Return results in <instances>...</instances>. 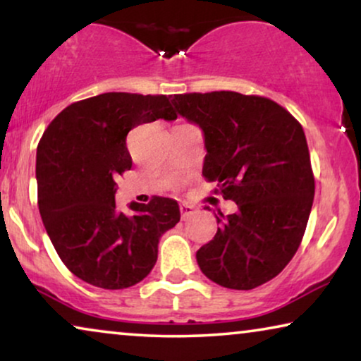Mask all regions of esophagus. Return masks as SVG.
I'll list each match as a JSON object with an SVG mask.
<instances>
[{
  "instance_id": "esophagus-1",
  "label": "esophagus",
  "mask_w": 361,
  "mask_h": 361,
  "mask_svg": "<svg viewBox=\"0 0 361 361\" xmlns=\"http://www.w3.org/2000/svg\"><path fill=\"white\" fill-rule=\"evenodd\" d=\"M180 214H182V219L187 220L195 214V209L189 204H180Z\"/></svg>"
}]
</instances>
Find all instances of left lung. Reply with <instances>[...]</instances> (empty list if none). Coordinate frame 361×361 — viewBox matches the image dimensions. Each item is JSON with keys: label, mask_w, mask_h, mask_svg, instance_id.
<instances>
[{"label": "left lung", "mask_w": 361, "mask_h": 361, "mask_svg": "<svg viewBox=\"0 0 361 361\" xmlns=\"http://www.w3.org/2000/svg\"><path fill=\"white\" fill-rule=\"evenodd\" d=\"M182 118L202 130V174L219 182L238 210L216 216L214 240L197 251L207 278L228 289L268 283L293 259L314 202V174L299 121L264 97L236 92L172 97Z\"/></svg>", "instance_id": "1"}]
</instances>
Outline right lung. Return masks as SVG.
I'll return each instance as SVG.
<instances>
[{"mask_svg":"<svg viewBox=\"0 0 361 361\" xmlns=\"http://www.w3.org/2000/svg\"><path fill=\"white\" fill-rule=\"evenodd\" d=\"M177 115L166 95L110 92L72 103L54 118L36 154L37 205L59 258L77 278L125 289L146 278L159 238L180 220L176 200L116 209V179L131 169L133 128Z\"/></svg>","mask_w":361,"mask_h":361,"instance_id":"right-lung-1","label":"right lung"}]
</instances>
